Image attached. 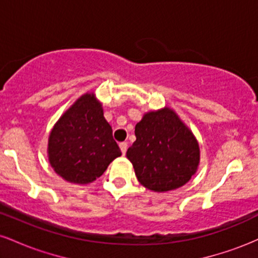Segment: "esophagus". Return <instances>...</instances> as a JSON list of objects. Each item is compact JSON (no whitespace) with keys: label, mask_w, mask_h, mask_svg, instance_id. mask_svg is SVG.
I'll list each match as a JSON object with an SVG mask.
<instances>
[{"label":"esophagus","mask_w":258,"mask_h":258,"mask_svg":"<svg viewBox=\"0 0 258 258\" xmlns=\"http://www.w3.org/2000/svg\"><path fill=\"white\" fill-rule=\"evenodd\" d=\"M119 147L121 149V153H122V155H125L126 150H127V143H126V142H121V143L119 144Z\"/></svg>","instance_id":"1"}]
</instances>
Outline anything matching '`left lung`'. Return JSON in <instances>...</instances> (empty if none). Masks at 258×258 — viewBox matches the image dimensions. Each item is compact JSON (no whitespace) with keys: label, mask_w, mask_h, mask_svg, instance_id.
Instances as JSON below:
<instances>
[{"label":"left lung","mask_w":258,"mask_h":258,"mask_svg":"<svg viewBox=\"0 0 258 258\" xmlns=\"http://www.w3.org/2000/svg\"><path fill=\"white\" fill-rule=\"evenodd\" d=\"M136 141L127 149L136 177L156 193L174 190L190 180L200 164V147L191 130L173 109L148 111L136 125Z\"/></svg>","instance_id":"left-lung-1"}]
</instances>
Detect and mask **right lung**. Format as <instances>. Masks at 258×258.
<instances>
[{
    "mask_svg": "<svg viewBox=\"0 0 258 258\" xmlns=\"http://www.w3.org/2000/svg\"><path fill=\"white\" fill-rule=\"evenodd\" d=\"M47 155L58 176L79 185L99 178L112 160L121 155L94 92L79 97L54 123Z\"/></svg>",
    "mask_w": 258,
    "mask_h": 258,
    "instance_id": "obj_1",
    "label": "right lung"
}]
</instances>
